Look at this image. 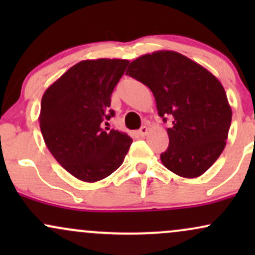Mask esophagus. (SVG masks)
Returning <instances> with one entry per match:
<instances>
[{
	"label": "esophagus",
	"mask_w": 255,
	"mask_h": 255,
	"mask_svg": "<svg viewBox=\"0 0 255 255\" xmlns=\"http://www.w3.org/2000/svg\"><path fill=\"white\" fill-rule=\"evenodd\" d=\"M147 133H148V127H146V126H142V127L139 129V134L141 136H145Z\"/></svg>",
	"instance_id": "obj_1"
}]
</instances>
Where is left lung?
<instances>
[{"mask_svg": "<svg viewBox=\"0 0 255 255\" xmlns=\"http://www.w3.org/2000/svg\"><path fill=\"white\" fill-rule=\"evenodd\" d=\"M126 74L148 86L160 118L172 120L169 147L160 154L165 168L186 178L203 175L223 152L233 116L221 81L170 50L137 57Z\"/></svg>", "mask_w": 255, "mask_h": 255, "instance_id": "obj_1", "label": "left lung"}]
</instances>
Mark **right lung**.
<instances>
[{
  "label": "right lung",
  "mask_w": 255,
  "mask_h": 255,
  "mask_svg": "<svg viewBox=\"0 0 255 255\" xmlns=\"http://www.w3.org/2000/svg\"><path fill=\"white\" fill-rule=\"evenodd\" d=\"M129 61L85 60L71 67L46 89L42 97L39 126L46 147L69 174L97 182L124 163L130 136L105 131L102 124L114 116L111 93Z\"/></svg>",
  "instance_id": "right-lung-1"
}]
</instances>
